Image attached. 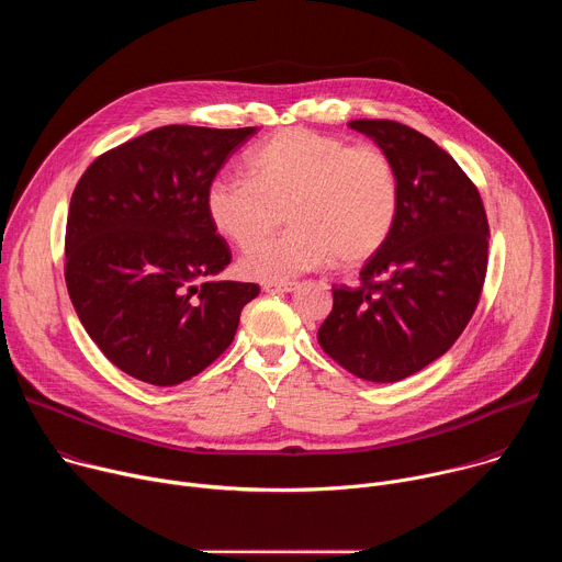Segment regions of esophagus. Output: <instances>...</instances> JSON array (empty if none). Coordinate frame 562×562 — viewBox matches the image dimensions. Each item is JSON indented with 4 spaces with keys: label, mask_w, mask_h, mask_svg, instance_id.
I'll list each match as a JSON object with an SVG mask.
<instances>
[{
    "label": "esophagus",
    "mask_w": 562,
    "mask_h": 562,
    "mask_svg": "<svg viewBox=\"0 0 562 562\" xmlns=\"http://www.w3.org/2000/svg\"><path fill=\"white\" fill-rule=\"evenodd\" d=\"M262 289L267 293H291V291L300 289V282H267Z\"/></svg>",
    "instance_id": "obj_1"
}]
</instances>
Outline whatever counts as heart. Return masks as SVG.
<instances>
[{
	"label": "heart",
	"instance_id": "1",
	"mask_svg": "<svg viewBox=\"0 0 562 562\" xmlns=\"http://www.w3.org/2000/svg\"><path fill=\"white\" fill-rule=\"evenodd\" d=\"M249 178L220 176L206 189L213 226L250 249L283 218L294 226L239 262L247 278L280 282L331 258L351 267L375 256L400 209L393 159L373 144L286 128L249 155Z\"/></svg>",
	"mask_w": 562,
	"mask_h": 562
}]
</instances>
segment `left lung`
<instances>
[{
  "instance_id": "8db88e82",
  "label": "left lung",
  "mask_w": 562,
  "mask_h": 562,
  "mask_svg": "<svg viewBox=\"0 0 562 562\" xmlns=\"http://www.w3.org/2000/svg\"><path fill=\"white\" fill-rule=\"evenodd\" d=\"M395 165L400 209L360 286L334 284L317 331L329 358L369 382L418 373L460 338L487 273L490 222L475 184L427 135L393 120H353Z\"/></svg>"
}]
</instances>
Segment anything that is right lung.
I'll return each mask as SVG.
<instances>
[{
  "label": "right lung",
  "instance_id": "obj_1",
  "mask_svg": "<svg viewBox=\"0 0 562 562\" xmlns=\"http://www.w3.org/2000/svg\"><path fill=\"white\" fill-rule=\"evenodd\" d=\"M256 126L153 128L102 153L66 220L64 278L100 351L124 373L176 386L233 342L260 286L213 282L228 262L206 189Z\"/></svg>",
  "mask_w": 562,
  "mask_h": 562
}]
</instances>
